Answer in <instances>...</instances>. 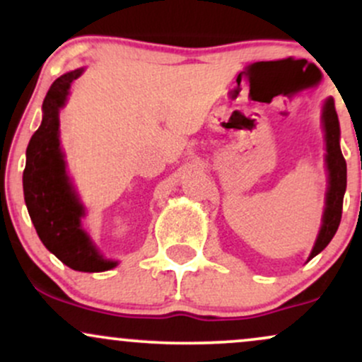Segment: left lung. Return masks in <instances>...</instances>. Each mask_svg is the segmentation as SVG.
<instances>
[{
	"mask_svg": "<svg viewBox=\"0 0 362 362\" xmlns=\"http://www.w3.org/2000/svg\"><path fill=\"white\" fill-rule=\"evenodd\" d=\"M323 131H325V163L328 170V189L325 197V211H323L322 228L313 250L310 253V259L318 255L323 248L330 243L334 235L337 233V228L342 218L344 194L347 187V165L340 151V126L337 112H335L334 98H327L322 110Z\"/></svg>",
	"mask_w": 362,
	"mask_h": 362,
	"instance_id": "obj_1",
	"label": "left lung"
}]
</instances>
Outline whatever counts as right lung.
<instances>
[{
	"mask_svg": "<svg viewBox=\"0 0 362 362\" xmlns=\"http://www.w3.org/2000/svg\"><path fill=\"white\" fill-rule=\"evenodd\" d=\"M81 73L83 68L62 74L45 95L42 124L27 148L23 195L37 235L49 252L74 271L103 272L117 262L105 259L81 228L85 207L66 173L59 146V109Z\"/></svg>",
	"mask_w": 362,
	"mask_h": 362,
	"instance_id": "obj_1",
	"label": "right lung"
}]
</instances>
